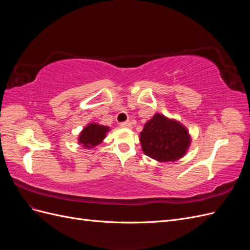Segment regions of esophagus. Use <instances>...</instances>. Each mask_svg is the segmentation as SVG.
Returning <instances> with one entry per match:
<instances>
[{"mask_svg": "<svg viewBox=\"0 0 250 250\" xmlns=\"http://www.w3.org/2000/svg\"><path fill=\"white\" fill-rule=\"evenodd\" d=\"M121 127H126V128H131V123L130 121H126V122H122L120 123Z\"/></svg>", "mask_w": 250, "mask_h": 250, "instance_id": "34e87169", "label": "esophagus"}]
</instances>
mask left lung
I'll use <instances>...</instances> for the list:
<instances>
[{
  "instance_id": "left-lung-1",
  "label": "left lung",
  "mask_w": 250,
  "mask_h": 250,
  "mask_svg": "<svg viewBox=\"0 0 250 250\" xmlns=\"http://www.w3.org/2000/svg\"><path fill=\"white\" fill-rule=\"evenodd\" d=\"M140 141L147 156L158 162H174L186 154L191 139L180 123L156 113L145 124Z\"/></svg>"
}]
</instances>
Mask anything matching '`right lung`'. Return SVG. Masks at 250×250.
<instances>
[{
	"label": "right lung",
	"mask_w": 250,
	"mask_h": 250,
	"mask_svg": "<svg viewBox=\"0 0 250 250\" xmlns=\"http://www.w3.org/2000/svg\"><path fill=\"white\" fill-rule=\"evenodd\" d=\"M107 131H109V128L106 126L89 124L82 130L79 137V143L86 148H92L104 140Z\"/></svg>",
	"instance_id": "add662e5"
}]
</instances>
